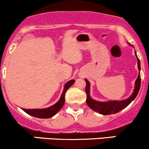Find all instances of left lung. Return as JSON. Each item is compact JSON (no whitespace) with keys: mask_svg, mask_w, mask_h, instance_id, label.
Here are the masks:
<instances>
[{"mask_svg":"<svg viewBox=\"0 0 149 149\" xmlns=\"http://www.w3.org/2000/svg\"><path fill=\"white\" fill-rule=\"evenodd\" d=\"M135 55L137 58L138 61V68L139 70H141V64L140 60L137 57L136 52L135 51ZM86 86V103L87 105L95 111L99 113L103 114V115H110V114L116 113L119 112L122 109L126 108L128 106L131 101L135 99L136 97L137 96L139 93V90L141 87V75L140 73H139V76L135 82V88H134V93L132 95L127 98V99L123 100V101H107V102H101V101H95L92 99L91 97L90 96V84L87 79H85Z\"/></svg>","mask_w":149,"mask_h":149,"instance_id":"left-lung-1","label":"left lung"}]
</instances>
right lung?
Wrapping results in <instances>:
<instances>
[{
	"label": "right lung",
	"mask_w": 149,
	"mask_h": 149,
	"mask_svg": "<svg viewBox=\"0 0 149 149\" xmlns=\"http://www.w3.org/2000/svg\"><path fill=\"white\" fill-rule=\"evenodd\" d=\"M74 80H70L68 81L66 84L64 86L63 91L61 96L60 99L58 101L56 104L54 106H50V107L46 108V109H23L26 113L29 114V115L32 116L36 117L39 118H49L51 117L54 116L56 115L59 111L61 109V108L63 106L64 103H65V92L67 91L69 88L74 84Z\"/></svg>",
	"instance_id": "right-lung-1"
}]
</instances>
